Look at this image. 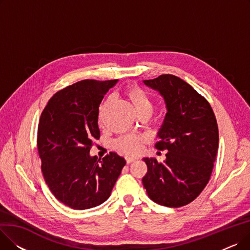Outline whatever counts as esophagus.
Wrapping results in <instances>:
<instances>
[{
	"label": "esophagus",
	"mask_w": 250,
	"mask_h": 250,
	"mask_svg": "<svg viewBox=\"0 0 250 250\" xmlns=\"http://www.w3.org/2000/svg\"><path fill=\"white\" fill-rule=\"evenodd\" d=\"M125 160H126V163H127V164H129V163L134 162V161L136 160V158H133V157H127V158H126Z\"/></svg>",
	"instance_id": "34e87169"
}]
</instances>
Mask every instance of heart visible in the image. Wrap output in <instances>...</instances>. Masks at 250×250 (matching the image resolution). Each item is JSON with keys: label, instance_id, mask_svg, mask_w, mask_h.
I'll return each instance as SVG.
<instances>
[{"label": "heart", "instance_id": "1", "mask_svg": "<svg viewBox=\"0 0 250 250\" xmlns=\"http://www.w3.org/2000/svg\"><path fill=\"white\" fill-rule=\"evenodd\" d=\"M127 97L130 100V102L133 103L135 109L137 110L138 113L143 112V111H151L153 110V103L149 96L144 92L142 89L134 87V88H129L126 92ZM111 102V98H108L106 101H104L99 107V112H98V121L99 123L103 122V115L104 111L106 109V106ZM114 148L120 151L124 154L126 155H135L139 153L141 150V145H142V138L138 136H125L121 137L120 139H117L114 141Z\"/></svg>", "mask_w": 250, "mask_h": 250}]
</instances>
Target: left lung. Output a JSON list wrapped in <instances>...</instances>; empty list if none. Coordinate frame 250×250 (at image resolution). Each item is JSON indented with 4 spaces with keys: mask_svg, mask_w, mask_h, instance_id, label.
Wrapping results in <instances>:
<instances>
[{
    "mask_svg": "<svg viewBox=\"0 0 250 250\" xmlns=\"http://www.w3.org/2000/svg\"><path fill=\"white\" fill-rule=\"evenodd\" d=\"M163 97L166 114L155 147L167 150L166 159L144 158L148 171L142 181L156 204L179 208L195 200L212 174L219 132L208 102L189 84L173 75L144 80Z\"/></svg>",
    "mask_w": 250,
    "mask_h": 250,
    "instance_id": "1",
    "label": "left lung"
}]
</instances>
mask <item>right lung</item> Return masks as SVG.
<instances>
[{
    "mask_svg": "<svg viewBox=\"0 0 250 250\" xmlns=\"http://www.w3.org/2000/svg\"><path fill=\"white\" fill-rule=\"evenodd\" d=\"M117 82H77L57 92L42 113L37 148L44 180L56 198L74 209L106 201L125 165L114 152L102 160L90 155L100 137L99 105Z\"/></svg>",
    "mask_w": 250,
    "mask_h": 250,
    "instance_id": "add662e5",
    "label": "right lung"
}]
</instances>
